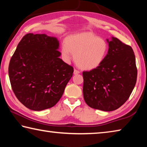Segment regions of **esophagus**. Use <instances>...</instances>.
<instances>
[{"instance_id": "34e87169", "label": "esophagus", "mask_w": 147, "mask_h": 147, "mask_svg": "<svg viewBox=\"0 0 147 147\" xmlns=\"http://www.w3.org/2000/svg\"><path fill=\"white\" fill-rule=\"evenodd\" d=\"M80 73V72L78 70H76V69H74V74H78Z\"/></svg>"}]
</instances>
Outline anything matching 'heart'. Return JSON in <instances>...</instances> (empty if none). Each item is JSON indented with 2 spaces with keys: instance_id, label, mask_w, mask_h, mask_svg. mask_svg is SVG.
Segmentation results:
<instances>
[{
  "instance_id": "obj_1",
  "label": "heart",
  "mask_w": 147,
  "mask_h": 147,
  "mask_svg": "<svg viewBox=\"0 0 147 147\" xmlns=\"http://www.w3.org/2000/svg\"><path fill=\"white\" fill-rule=\"evenodd\" d=\"M109 46L102 38L89 32L67 37L61 47L63 60L69 63L74 58L79 67L85 70L94 69L103 63L108 53Z\"/></svg>"
}]
</instances>
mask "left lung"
Here are the masks:
<instances>
[{"label": "left lung", "mask_w": 147, "mask_h": 147, "mask_svg": "<svg viewBox=\"0 0 147 147\" xmlns=\"http://www.w3.org/2000/svg\"><path fill=\"white\" fill-rule=\"evenodd\" d=\"M108 53L100 66L84 71L83 94L92 108L115 110L130 97L137 80L135 54L130 46L111 37Z\"/></svg>", "instance_id": "obj_1"}]
</instances>
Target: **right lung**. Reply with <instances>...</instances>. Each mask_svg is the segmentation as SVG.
<instances>
[{"mask_svg": "<svg viewBox=\"0 0 147 147\" xmlns=\"http://www.w3.org/2000/svg\"><path fill=\"white\" fill-rule=\"evenodd\" d=\"M55 37L27 34L19 42L9 64L11 88L17 99L34 111L52 108L70 80L73 67L59 58Z\"/></svg>", "mask_w": 147, "mask_h": 147, "instance_id": "1", "label": "right lung"}]
</instances>
